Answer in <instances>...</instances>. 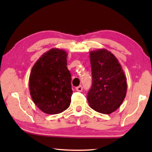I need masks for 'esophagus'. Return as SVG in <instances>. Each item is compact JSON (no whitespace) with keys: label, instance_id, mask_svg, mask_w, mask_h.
I'll list each match as a JSON object with an SVG mask.
<instances>
[{"label":"esophagus","instance_id":"obj_1","mask_svg":"<svg viewBox=\"0 0 152 152\" xmlns=\"http://www.w3.org/2000/svg\"><path fill=\"white\" fill-rule=\"evenodd\" d=\"M76 91H78V92H82V86H79L78 87H76Z\"/></svg>","mask_w":152,"mask_h":152}]
</instances>
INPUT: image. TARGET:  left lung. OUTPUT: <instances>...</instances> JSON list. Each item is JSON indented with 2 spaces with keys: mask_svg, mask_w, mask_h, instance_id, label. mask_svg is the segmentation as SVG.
<instances>
[{
  "mask_svg": "<svg viewBox=\"0 0 152 152\" xmlns=\"http://www.w3.org/2000/svg\"><path fill=\"white\" fill-rule=\"evenodd\" d=\"M92 85L88 92L89 106L95 111L110 114L119 108L127 93L124 71L117 58L106 49L90 52Z\"/></svg>",
  "mask_w": 152,
  "mask_h": 152,
  "instance_id": "8db88e82",
  "label": "left lung"
}]
</instances>
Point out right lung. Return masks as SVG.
Returning a JSON list of instances; mask_svg holds the SVG:
<instances>
[{
  "label": "right lung",
  "instance_id": "add662e5",
  "mask_svg": "<svg viewBox=\"0 0 152 152\" xmlns=\"http://www.w3.org/2000/svg\"><path fill=\"white\" fill-rule=\"evenodd\" d=\"M67 56L65 50L51 49L38 59L31 71V96L36 106L47 114H58L70 107L72 90Z\"/></svg>",
  "mask_w": 152,
  "mask_h": 152
}]
</instances>
